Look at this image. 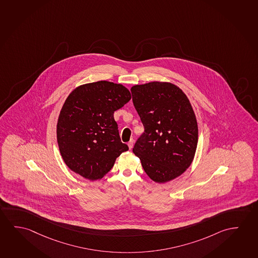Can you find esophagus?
<instances>
[{
    "label": "esophagus",
    "instance_id": "obj_1",
    "mask_svg": "<svg viewBox=\"0 0 258 258\" xmlns=\"http://www.w3.org/2000/svg\"><path fill=\"white\" fill-rule=\"evenodd\" d=\"M133 146H134V140L132 139L131 141L128 143V147H129V149H132Z\"/></svg>",
    "mask_w": 258,
    "mask_h": 258
}]
</instances>
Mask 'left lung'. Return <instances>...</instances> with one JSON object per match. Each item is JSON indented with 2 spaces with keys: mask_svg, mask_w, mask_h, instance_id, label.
<instances>
[{
  "mask_svg": "<svg viewBox=\"0 0 258 258\" xmlns=\"http://www.w3.org/2000/svg\"><path fill=\"white\" fill-rule=\"evenodd\" d=\"M131 92L144 126L133 152L156 183L175 179L190 167L197 152L198 125L190 100L168 82L135 85Z\"/></svg>",
  "mask_w": 258,
  "mask_h": 258,
  "instance_id": "left-lung-1",
  "label": "left lung"
}]
</instances>
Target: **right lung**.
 <instances>
[{"mask_svg": "<svg viewBox=\"0 0 258 258\" xmlns=\"http://www.w3.org/2000/svg\"><path fill=\"white\" fill-rule=\"evenodd\" d=\"M131 98L123 85L107 81L82 84L70 93L58 116L56 136L61 158L72 171L91 181L101 179L128 151L114 112Z\"/></svg>", "mask_w": 258, "mask_h": 258, "instance_id": "obj_1", "label": "right lung"}]
</instances>
